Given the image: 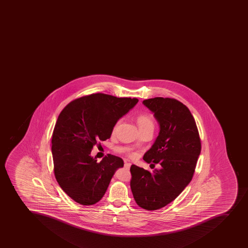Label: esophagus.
<instances>
[{
    "label": "esophagus",
    "instance_id": "obj_1",
    "mask_svg": "<svg viewBox=\"0 0 248 248\" xmlns=\"http://www.w3.org/2000/svg\"><path fill=\"white\" fill-rule=\"evenodd\" d=\"M130 166H131V164L128 163V162H125V165H124V167L126 170H130Z\"/></svg>",
    "mask_w": 248,
    "mask_h": 248
}]
</instances>
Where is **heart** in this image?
Returning a JSON list of instances; mask_svg holds the SVG:
<instances>
[{"label":"heart","mask_w":248,"mask_h":248,"mask_svg":"<svg viewBox=\"0 0 248 248\" xmlns=\"http://www.w3.org/2000/svg\"><path fill=\"white\" fill-rule=\"evenodd\" d=\"M137 122H138V124H139L140 128L148 127V126H153L154 127V120H153L152 117L150 116V114H140L137 118ZM118 123H117L116 125H114V131L118 126Z\"/></svg>","instance_id":"1"}]
</instances>
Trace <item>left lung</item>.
Segmentation results:
<instances>
[{
    "label": "left lung",
    "instance_id": "left-lung-1",
    "mask_svg": "<svg viewBox=\"0 0 248 248\" xmlns=\"http://www.w3.org/2000/svg\"><path fill=\"white\" fill-rule=\"evenodd\" d=\"M142 103L160 125L158 136L143 160L160 163L161 168L150 172L132 165L130 187L138 205L154 211L174 201L192 181L201 142L194 118L183 103L161 97Z\"/></svg>",
    "mask_w": 248,
    "mask_h": 248
}]
</instances>
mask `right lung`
<instances>
[{
    "instance_id": "right-lung-1",
    "label": "right lung",
    "mask_w": 248,
    "mask_h": 248,
    "mask_svg": "<svg viewBox=\"0 0 248 248\" xmlns=\"http://www.w3.org/2000/svg\"><path fill=\"white\" fill-rule=\"evenodd\" d=\"M138 102L97 93L72 101L59 115L51 139L54 173L61 188L77 203L92 205L100 201L114 172L123 167L118 156L108 155L98 163L91 152L110 138L118 119Z\"/></svg>"
}]
</instances>
